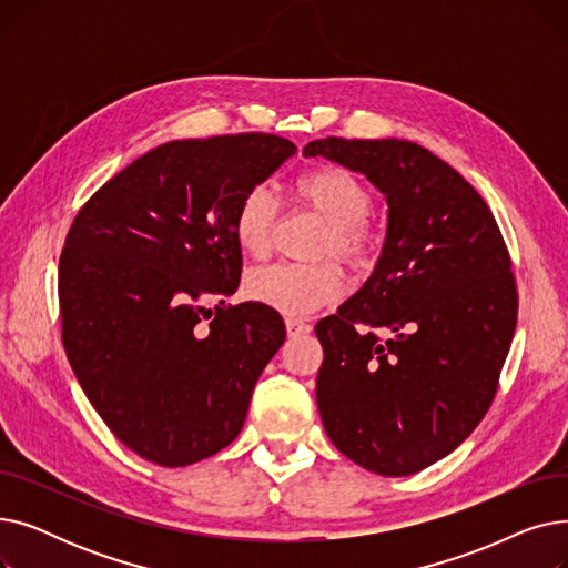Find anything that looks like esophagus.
Listing matches in <instances>:
<instances>
[{
	"label": "esophagus",
	"mask_w": 568,
	"mask_h": 568,
	"mask_svg": "<svg viewBox=\"0 0 568 568\" xmlns=\"http://www.w3.org/2000/svg\"><path fill=\"white\" fill-rule=\"evenodd\" d=\"M285 329H287L290 338H296V336L311 334V324L306 320H300V317H285Z\"/></svg>",
	"instance_id": "esophagus-1"
}]
</instances>
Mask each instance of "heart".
Returning <instances> with one entry per match:
<instances>
[{
  "label": "heart",
  "mask_w": 568,
  "mask_h": 568,
  "mask_svg": "<svg viewBox=\"0 0 568 568\" xmlns=\"http://www.w3.org/2000/svg\"><path fill=\"white\" fill-rule=\"evenodd\" d=\"M294 193L326 221L320 255H336L349 266H364L375 248L368 225L373 195L359 176L341 165H324L302 174ZM278 221V200L266 184L251 186L236 204L232 219L234 242L246 255H262ZM345 287L334 262H276L248 272L244 290L253 302L285 315H308L338 300Z\"/></svg>",
  "instance_id": "b5f03b06"
}]
</instances>
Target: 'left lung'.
Returning <instances> with one entry per match:
<instances>
[{"instance_id":"1","label":"left lung","mask_w":568,"mask_h":568,"mask_svg":"<svg viewBox=\"0 0 568 568\" xmlns=\"http://www.w3.org/2000/svg\"><path fill=\"white\" fill-rule=\"evenodd\" d=\"M304 156L366 174L389 204L375 272L315 326L324 430L368 471L416 474L467 439L497 394L518 320L509 248L484 197L422 144L322 138Z\"/></svg>"}]
</instances>
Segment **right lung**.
<instances>
[{"label":"right lung","mask_w":568,"mask_h":568,"mask_svg":"<svg viewBox=\"0 0 568 568\" xmlns=\"http://www.w3.org/2000/svg\"><path fill=\"white\" fill-rule=\"evenodd\" d=\"M294 152L268 133L172 140L73 219L59 257L62 343L105 426L149 463L184 467L225 449L285 341L274 308L223 296L242 276L236 204Z\"/></svg>","instance_id":"add662e5"}]
</instances>
